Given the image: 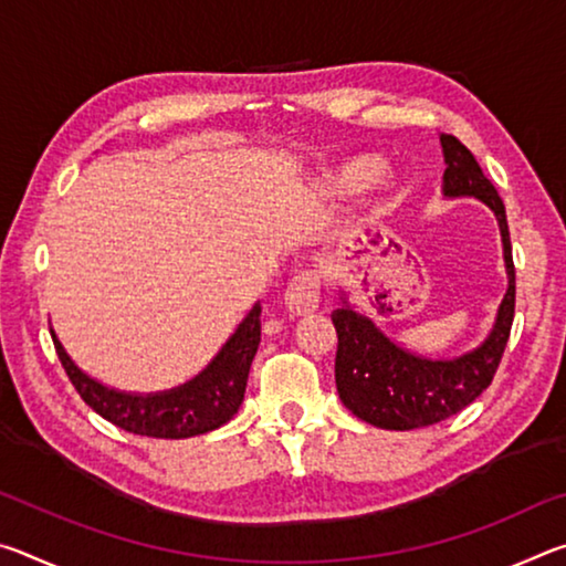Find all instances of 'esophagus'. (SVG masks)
Instances as JSON below:
<instances>
[{"mask_svg":"<svg viewBox=\"0 0 566 566\" xmlns=\"http://www.w3.org/2000/svg\"><path fill=\"white\" fill-rule=\"evenodd\" d=\"M319 290H322V276L317 272H302L286 284L284 304L292 314H310L319 306Z\"/></svg>","mask_w":566,"mask_h":566,"instance_id":"obj_1","label":"esophagus"}]
</instances>
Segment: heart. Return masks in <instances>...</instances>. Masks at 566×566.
<instances>
[{"label":"heart","mask_w":566,"mask_h":566,"mask_svg":"<svg viewBox=\"0 0 566 566\" xmlns=\"http://www.w3.org/2000/svg\"><path fill=\"white\" fill-rule=\"evenodd\" d=\"M381 175V161L375 157H357L342 165L334 175L329 177V189L337 191V195H352V191H359L369 187L371 181Z\"/></svg>","instance_id":"heart-1"}]
</instances>
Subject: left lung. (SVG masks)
Here are the masks:
<instances>
[{"label": "left lung", "mask_w": 566, "mask_h": 566, "mask_svg": "<svg viewBox=\"0 0 566 566\" xmlns=\"http://www.w3.org/2000/svg\"><path fill=\"white\" fill-rule=\"evenodd\" d=\"M439 142L447 161L444 195L482 199L500 219L510 290L502 300L494 329L482 347L444 361L399 349L375 327V322L354 312L347 302L332 312V324L339 339L334 379L342 405L367 424L395 429V432L437 424L472 405L492 385L514 322V260L500 191L486 179L462 142L452 134H442Z\"/></svg>", "instance_id": "obj_1"}]
</instances>
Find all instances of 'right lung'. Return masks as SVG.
Wrapping results in <instances>:
<instances>
[{
    "instance_id": "add662e5",
    "label": "right lung",
    "mask_w": 566,
    "mask_h": 566,
    "mask_svg": "<svg viewBox=\"0 0 566 566\" xmlns=\"http://www.w3.org/2000/svg\"><path fill=\"white\" fill-rule=\"evenodd\" d=\"M262 306L256 304L249 317L239 324L234 337L229 339L214 361L189 385L165 391V395H124L102 387L99 381L90 379L84 371L74 367V361L66 357L60 339L52 342L60 357L66 377L87 405L99 417L112 421L114 427L124 429L129 434L155 437V439H187L195 434L212 432V429L227 424L237 415L239 405L244 399L247 377L252 359L260 347V324Z\"/></svg>"
}]
</instances>
